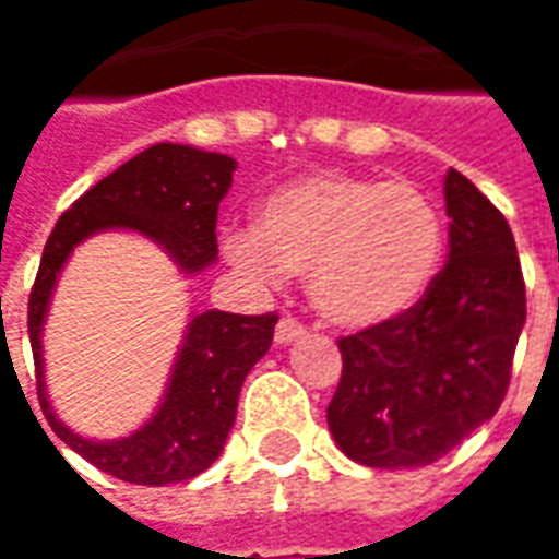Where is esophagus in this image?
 Instances as JSON below:
<instances>
[{
  "label": "esophagus",
  "instance_id": "1",
  "mask_svg": "<svg viewBox=\"0 0 559 559\" xmlns=\"http://www.w3.org/2000/svg\"><path fill=\"white\" fill-rule=\"evenodd\" d=\"M302 335H306V326H302L296 318L278 320V330H275V342H278V345H290V342L302 338Z\"/></svg>",
  "mask_w": 559,
  "mask_h": 559
}]
</instances>
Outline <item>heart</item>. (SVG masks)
I'll return each instance as SVG.
<instances>
[{
	"instance_id": "1",
	"label": "heart",
	"mask_w": 559,
	"mask_h": 559,
	"mask_svg": "<svg viewBox=\"0 0 559 559\" xmlns=\"http://www.w3.org/2000/svg\"><path fill=\"white\" fill-rule=\"evenodd\" d=\"M226 253L269 284L306 275L326 323L372 330L427 296L442 266L444 217L408 181L314 171L260 199L253 229L233 233Z\"/></svg>"
}]
</instances>
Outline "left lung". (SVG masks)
Masks as SVG:
<instances>
[{
    "mask_svg": "<svg viewBox=\"0 0 559 559\" xmlns=\"http://www.w3.org/2000/svg\"><path fill=\"white\" fill-rule=\"evenodd\" d=\"M451 251L408 314L338 338L326 408L335 444L372 469H417L497 415L526 320L509 221L466 175H444Z\"/></svg>",
    "mask_w": 559,
    "mask_h": 559,
    "instance_id": "left-lung-1",
    "label": "left lung"
}]
</instances>
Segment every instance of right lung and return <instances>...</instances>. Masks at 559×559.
I'll return each instance as SVG.
<instances>
[{"instance_id":"1","label":"right lung","mask_w":559,"mask_h":559,"mask_svg":"<svg viewBox=\"0 0 559 559\" xmlns=\"http://www.w3.org/2000/svg\"><path fill=\"white\" fill-rule=\"evenodd\" d=\"M236 159L190 144L159 142L93 185L50 233L29 293L38 402L53 432L96 469L130 484L197 478L221 456L236 424L245 378L272 345L278 314L202 311L187 323L157 412L123 439H84L62 424L48 400L41 333L66 260L105 229H127L159 245L181 275H199L217 260V205L233 187Z\"/></svg>"}]
</instances>
